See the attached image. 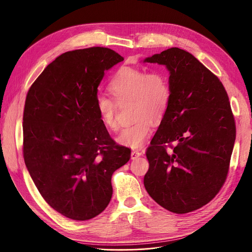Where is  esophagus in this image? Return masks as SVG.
Listing matches in <instances>:
<instances>
[{
	"instance_id": "1",
	"label": "esophagus",
	"mask_w": 252,
	"mask_h": 252,
	"mask_svg": "<svg viewBox=\"0 0 252 252\" xmlns=\"http://www.w3.org/2000/svg\"><path fill=\"white\" fill-rule=\"evenodd\" d=\"M141 156H142V152H140L139 150H133L132 152H130V158L132 159H136L137 158H139Z\"/></svg>"
}]
</instances>
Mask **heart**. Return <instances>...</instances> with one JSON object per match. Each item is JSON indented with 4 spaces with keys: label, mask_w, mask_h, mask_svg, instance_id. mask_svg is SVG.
<instances>
[{
    "label": "heart",
    "mask_w": 252,
    "mask_h": 252,
    "mask_svg": "<svg viewBox=\"0 0 252 252\" xmlns=\"http://www.w3.org/2000/svg\"><path fill=\"white\" fill-rule=\"evenodd\" d=\"M109 91L118 102L133 100L135 122L122 128L116 137L119 144L140 148L149 138L153 123H160L171 102V87L167 75L161 71L146 72L124 67L109 83ZM95 110L101 122L110 129L117 128L116 104L105 94L95 96Z\"/></svg>",
    "instance_id": "obj_1"
}]
</instances>
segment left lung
I'll return each instance as SVG.
<instances>
[{
  "label": "left lung",
  "mask_w": 252,
  "mask_h": 252,
  "mask_svg": "<svg viewBox=\"0 0 252 252\" xmlns=\"http://www.w3.org/2000/svg\"><path fill=\"white\" fill-rule=\"evenodd\" d=\"M144 62L165 64L171 87L167 113L146 150L144 187L165 209L189 213L209 203L225 182L235 118L222 83L191 53L172 47Z\"/></svg>",
  "instance_id": "obj_1"
}]
</instances>
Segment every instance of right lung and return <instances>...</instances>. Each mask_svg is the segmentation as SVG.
<instances>
[{"instance_id": "obj_1", "label": "right lung", "mask_w": 252, "mask_h": 252, "mask_svg": "<svg viewBox=\"0 0 252 252\" xmlns=\"http://www.w3.org/2000/svg\"><path fill=\"white\" fill-rule=\"evenodd\" d=\"M124 58L106 47L61 54L28 92L24 158L46 203L74 220H89L111 200L112 174L130 158L95 110L105 71Z\"/></svg>"}]
</instances>
